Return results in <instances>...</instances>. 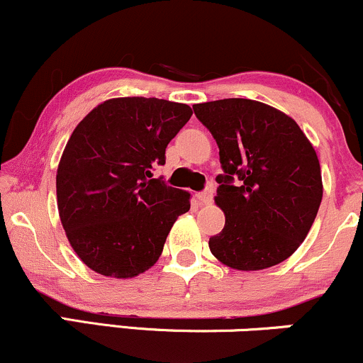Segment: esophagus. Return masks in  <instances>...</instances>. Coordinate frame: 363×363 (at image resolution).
Masks as SVG:
<instances>
[{
    "label": "esophagus",
    "mask_w": 363,
    "mask_h": 363,
    "mask_svg": "<svg viewBox=\"0 0 363 363\" xmlns=\"http://www.w3.org/2000/svg\"><path fill=\"white\" fill-rule=\"evenodd\" d=\"M198 199H199V203H201V205H210V203L213 201V187H211V186L205 187V189H203L201 193L198 194Z\"/></svg>",
    "instance_id": "esophagus-1"
}]
</instances>
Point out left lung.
<instances>
[{
  "mask_svg": "<svg viewBox=\"0 0 363 363\" xmlns=\"http://www.w3.org/2000/svg\"><path fill=\"white\" fill-rule=\"evenodd\" d=\"M193 109L216 140L223 169L215 201L225 227L210 237L211 254L242 272L285 261L309 234L323 199L311 141L289 116L249 99Z\"/></svg>",
  "mask_w": 363,
  "mask_h": 363,
  "instance_id": "8db88e82",
  "label": "left lung"
}]
</instances>
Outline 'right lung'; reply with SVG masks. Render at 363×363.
<instances>
[{
	"label": "right lung",
	"mask_w": 363,
	"mask_h": 363,
	"mask_svg": "<svg viewBox=\"0 0 363 363\" xmlns=\"http://www.w3.org/2000/svg\"><path fill=\"white\" fill-rule=\"evenodd\" d=\"M193 116L186 104L121 97L95 107L69 136L56 176L57 210L78 257L99 274L133 278L160 257L189 193L153 169Z\"/></svg>",
	"instance_id": "1"
}]
</instances>
